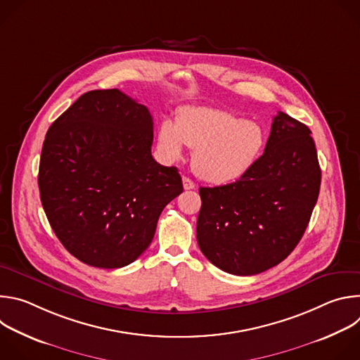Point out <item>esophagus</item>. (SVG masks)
Masks as SVG:
<instances>
[{"mask_svg":"<svg viewBox=\"0 0 360 360\" xmlns=\"http://www.w3.org/2000/svg\"><path fill=\"white\" fill-rule=\"evenodd\" d=\"M182 184H184V188H185V189H193V188H195L193 181L189 179L188 176H184V178H182Z\"/></svg>","mask_w":360,"mask_h":360,"instance_id":"34e87169","label":"esophagus"}]
</instances>
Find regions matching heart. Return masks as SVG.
<instances>
[{
    "mask_svg": "<svg viewBox=\"0 0 360 360\" xmlns=\"http://www.w3.org/2000/svg\"><path fill=\"white\" fill-rule=\"evenodd\" d=\"M184 143L193 149V172L221 185L239 179L255 165L266 136L258 122L221 110L192 107L182 110L175 124L164 120L158 128V146L167 160H178Z\"/></svg>",
    "mask_w": 360,
    "mask_h": 360,
    "instance_id": "heart-1",
    "label": "heart"
}]
</instances>
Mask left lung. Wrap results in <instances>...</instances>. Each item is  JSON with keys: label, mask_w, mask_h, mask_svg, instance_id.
I'll return each instance as SVG.
<instances>
[{"label": "left lung", "mask_w": 360, "mask_h": 360, "mask_svg": "<svg viewBox=\"0 0 360 360\" xmlns=\"http://www.w3.org/2000/svg\"><path fill=\"white\" fill-rule=\"evenodd\" d=\"M311 129L285 112L265 152L238 181L200 188L196 239L207 259L239 276L276 266L299 243L321 189Z\"/></svg>", "instance_id": "left-lung-1"}]
</instances>
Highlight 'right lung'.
Instances as JSON below:
<instances>
[{"label":"right lung","instance_id":"1","mask_svg":"<svg viewBox=\"0 0 360 360\" xmlns=\"http://www.w3.org/2000/svg\"><path fill=\"white\" fill-rule=\"evenodd\" d=\"M153 122L120 89L81 95L49 127L38 186L48 222L81 262L122 268L149 246L182 191L175 167L152 158Z\"/></svg>","mask_w":360,"mask_h":360}]
</instances>
